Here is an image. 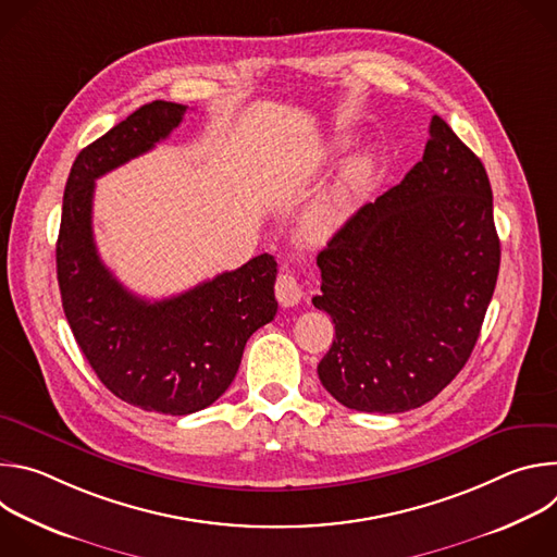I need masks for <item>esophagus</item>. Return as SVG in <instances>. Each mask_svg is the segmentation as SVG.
<instances>
[{
	"instance_id": "esophagus-1",
	"label": "esophagus",
	"mask_w": 557,
	"mask_h": 557,
	"mask_svg": "<svg viewBox=\"0 0 557 557\" xmlns=\"http://www.w3.org/2000/svg\"><path fill=\"white\" fill-rule=\"evenodd\" d=\"M275 297H277V301H280L284 308H288V306L299 304V299L304 297V293H301L299 282H297L290 273H280V275H277V282H275Z\"/></svg>"
}]
</instances>
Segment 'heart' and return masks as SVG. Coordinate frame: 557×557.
Listing matches in <instances>:
<instances>
[{
    "label": "heart",
    "instance_id": "obj_1",
    "mask_svg": "<svg viewBox=\"0 0 557 557\" xmlns=\"http://www.w3.org/2000/svg\"><path fill=\"white\" fill-rule=\"evenodd\" d=\"M368 172L370 165L366 161L350 163L342 181L324 198L314 202L306 218V226L314 237H331L348 222L355 209L357 194L368 178Z\"/></svg>",
    "mask_w": 557,
    "mask_h": 557
}]
</instances>
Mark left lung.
Wrapping results in <instances>:
<instances>
[{
  "label": "left lung",
  "mask_w": 557,
  "mask_h": 557,
  "mask_svg": "<svg viewBox=\"0 0 557 557\" xmlns=\"http://www.w3.org/2000/svg\"><path fill=\"white\" fill-rule=\"evenodd\" d=\"M335 339L322 385L359 412L421 408L462 370L492 301L500 240L487 172L441 119L406 178L317 256Z\"/></svg>",
  "instance_id": "left-lung-1"
}]
</instances>
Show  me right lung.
<instances>
[{
    "mask_svg": "<svg viewBox=\"0 0 557 557\" xmlns=\"http://www.w3.org/2000/svg\"><path fill=\"white\" fill-rule=\"evenodd\" d=\"M185 112L181 103L151 101L78 151L57 240L61 304L78 348L121 401L170 417L222 396L247 339L277 312V262L269 253L158 301L129 293L99 258L95 181L168 138Z\"/></svg>",
    "mask_w": 557,
    "mask_h": 557,
    "instance_id": "add662e5",
    "label": "right lung"
}]
</instances>
